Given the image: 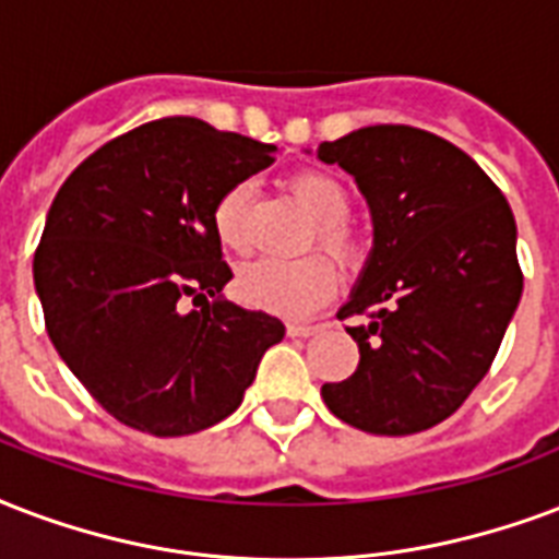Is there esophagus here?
Wrapping results in <instances>:
<instances>
[{
    "mask_svg": "<svg viewBox=\"0 0 559 559\" xmlns=\"http://www.w3.org/2000/svg\"><path fill=\"white\" fill-rule=\"evenodd\" d=\"M319 328L317 325H301V322H289L287 334L289 336H313Z\"/></svg>",
    "mask_w": 559,
    "mask_h": 559,
    "instance_id": "34e87169",
    "label": "esophagus"
}]
</instances>
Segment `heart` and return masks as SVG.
I'll return each instance as SVG.
<instances>
[{
    "instance_id": "b5f03b06",
    "label": "heart",
    "mask_w": 559,
    "mask_h": 559,
    "mask_svg": "<svg viewBox=\"0 0 559 559\" xmlns=\"http://www.w3.org/2000/svg\"><path fill=\"white\" fill-rule=\"evenodd\" d=\"M289 190L298 204L319 223V242L331 251L336 261L357 263L364 254V242L355 228L343 219L348 216L352 199L346 187L325 173H298L289 178ZM251 187L234 185L219 195L213 207V228L225 249L242 251L249 242L246 213H249ZM336 272L325 258H305V261H254L242 266L237 275V296L254 310H266L275 317L298 319L322 308L334 296Z\"/></svg>"
}]
</instances>
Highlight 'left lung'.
Masks as SVG:
<instances>
[{
	"label": "left lung",
	"instance_id": "8db88e82",
	"mask_svg": "<svg viewBox=\"0 0 559 559\" xmlns=\"http://www.w3.org/2000/svg\"><path fill=\"white\" fill-rule=\"evenodd\" d=\"M355 178L372 249L336 317H357L355 374L325 383L336 419L404 437L440 425L496 360L522 298L516 219L466 152L411 126H366L319 143Z\"/></svg>",
	"mask_w": 559,
	"mask_h": 559
}]
</instances>
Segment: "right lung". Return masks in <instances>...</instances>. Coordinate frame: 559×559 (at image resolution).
I'll use <instances>...</instances> for the list:
<instances>
[{
  "label": "right lung",
  "mask_w": 559,
  "mask_h": 559,
  "mask_svg": "<svg viewBox=\"0 0 559 559\" xmlns=\"http://www.w3.org/2000/svg\"><path fill=\"white\" fill-rule=\"evenodd\" d=\"M275 152L204 119H157L93 152L55 195L34 251L46 331L128 428L185 437L223 421L284 340L281 319L223 296L231 270L213 228L219 195Z\"/></svg>",
  "instance_id": "obj_1"
}]
</instances>
